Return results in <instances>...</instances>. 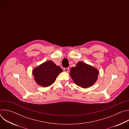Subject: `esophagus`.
<instances>
[{
  "instance_id": "esophagus-1",
  "label": "esophagus",
  "mask_w": 129,
  "mask_h": 129,
  "mask_svg": "<svg viewBox=\"0 0 129 129\" xmlns=\"http://www.w3.org/2000/svg\"><path fill=\"white\" fill-rule=\"evenodd\" d=\"M64 71L65 72H68L69 71V68H64Z\"/></svg>"
}]
</instances>
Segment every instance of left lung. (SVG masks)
<instances>
[{
  "label": "left lung",
  "instance_id": "8db88e82",
  "mask_svg": "<svg viewBox=\"0 0 129 129\" xmlns=\"http://www.w3.org/2000/svg\"><path fill=\"white\" fill-rule=\"evenodd\" d=\"M99 73L96 68L83 62H79L76 67L71 68L69 74L76 85L86 88L96 82Z\"/></svg>",
  "mask_w": 129,
  "mask_h": 129
}]
</instances>
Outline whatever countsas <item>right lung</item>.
<instances>
[{
  "instance_id": "right-lung-1",
  "label": "right lung",
  "mask_w": 129,
  "mask_h": 129,
  "mask_svg": "<svg viewBox=\"0 0 129 129\" xmlns=\"http://www.w3.org/2000/svg\"><path fill=\"white\" fill-rule=\"evenodd\" d=\"M62 69L52 61L44 62L33 70V75L36 82L39 85L46 87L51 85Z\"/></svg>"
}]
</instances>
